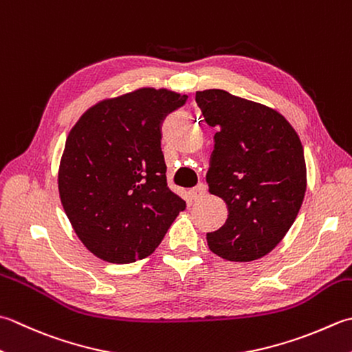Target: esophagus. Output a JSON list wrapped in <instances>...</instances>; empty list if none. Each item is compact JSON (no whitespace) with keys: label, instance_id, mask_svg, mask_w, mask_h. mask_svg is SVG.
I'll list each match as a JSON object with an SVG mask.
<instances>
[{"label":"esophagus","instance_id":"1","mask_svg":"<svg viewBox=\"0 0 352 352\" xmlns=\"http://www.w3.org/2000/svg\"><path fill=\"white\" fill-rule=\"evenodd\" d=\"M206 192H208L206 184L199 183L198 186H195V188L190 190V197H192V199H199V198H203L206 195Z\"/></svg>","mask_w":352,"mask_h":352}]
</instances>
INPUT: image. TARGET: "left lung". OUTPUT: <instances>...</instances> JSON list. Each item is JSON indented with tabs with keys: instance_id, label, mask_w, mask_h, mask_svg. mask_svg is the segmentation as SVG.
<instances>
[{
	"instance_id": "8db88e82",
	"label": "left lung",
	"mask_w": 352,
	"mask_h": 352,
	"mask_svg": "<svg viewBox=\"0 0 352 352\" xmlns=\"http://www.w3.org/2000/svg\"><path fill=\"white\" fill-rule=\"evenodd\" d=\"M195 100L218 129L206 175L209 192L229 209L221 229L208 233L209 249L250 263L270 253L298 217L307 190L304 148L276 109L215 88L197 91Z\"/></svg>"
}]
</instances>
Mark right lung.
<instances>
[{
    "mask_svg": "<svg viewBox=\"0 0 352 352\" xmlns=\"http://www.w3.org/2000/svg\"><path fill=\"white\" fill-rule=\"evenodd\" d=\"M188 96L139 88L80 116L67 137L58 188L76 235L94 256L129 264L153 253L184 199L166 183L162 123Z\"/></svg>",
    "mask_w": 352,
    "mask_h": 352,
    "instance_id": "add662e5",
    "label": "right lung"
}]
</instances>
